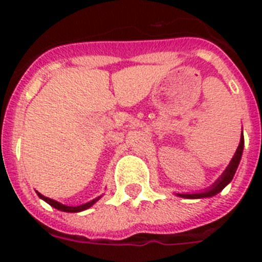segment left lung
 <instances>
[{"label":"left lung","mask_w":262,"mask_h":262,"mask_svg":"<svg viewBox=\"0 0 262 262\" xmlns=\"http://www.w3.org/2000/svg\"><path fill=\"white\" fill-rule=\"evenodd\" d=\"M243 148H244V136L242 135V139H240V144L236 149V154L235 156L232 157L231 160L230 165L227 166V169L224 170V173L222 174V177L210 187L209 190H206L205 193H196V194H178L180 196H184V198H206V196H212L215 194H217L219 191H222L227 185L230 184L231 180L235 176L236 169H237V165L240 163V159H242V155H243Z\"/></svg>","instance_id":"left-lung-1"}]
</instances>
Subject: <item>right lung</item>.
<instances>
[{"label":"right lung","mask_w":262,"mask_h":262,"mask_svg":"<svg viewBox=\"0 0 262 262\" xmlns=\"http://www.w3.org/2000/svg\"><path fill=\"white\" fill-rule=\"evenodd\" d=\"M36 193H38V191H36ZM38 195H39V198H41V200H43V201H46V202H47L48 205L52 206V207H55V209L60 210V211H66V212H80V211H84V210L89 209L90 206H93L94 203H96L97 201L99 200V196H98V198H96V200H93V201H90V202L85 203V205L75 206V207H71V206L61 205V203L56 202V201H53V200H51V198H47V196L41 195L40 193H38Z\"/></svg>","instance_id":"add662e5"}]
</instances>
